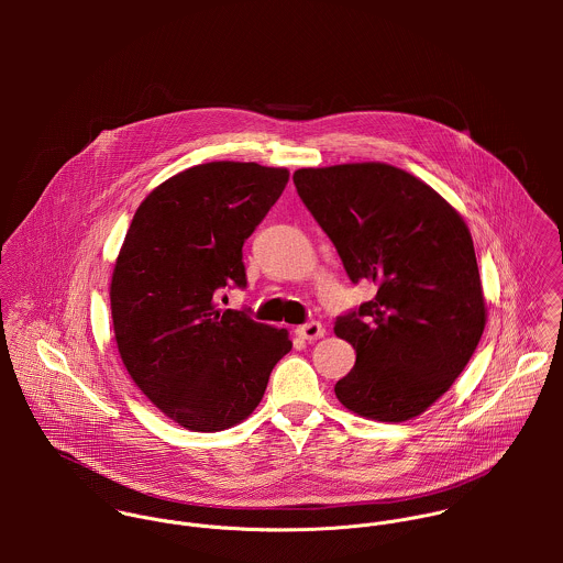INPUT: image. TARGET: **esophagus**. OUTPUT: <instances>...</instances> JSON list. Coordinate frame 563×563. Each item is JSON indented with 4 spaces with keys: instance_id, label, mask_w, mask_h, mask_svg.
<instances>
[{
    "instance_id": "obj_1",
    "label": "esophagus",
    "mask_w": 563,
    "mask_h": 563,
    "mask_svg": "<svg viewBox=\"0 0 563 563\" xmlns=\"http://www.w3.org/2000/svg\"><path fill=\"white\" fill-rule=\"evenodd\" d=\"M297 335L303 338V340H319L324 335V329H322L321 322L310 321L297 327Z\"/></svg>"
}]
</instances>
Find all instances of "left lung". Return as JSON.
Here are the masks:
<instances>
[{
    "instance_id": "obj_1",
    "label": "left lung",
    "mask_w": 563,
    "mask_h": 563,
    "mask_svg": "<svg viewBox=\"0 0 563 563\" xmlns=\"http://www.w3.org/2000/svg\"><path fill=\"white\" fill-rule=\"evenodd\" d=\"M297 192L371 301L338 317L355 349L335 384L353 413L401 422L438 401L466 368L483 327L479 266L464 219L424 181L382 162L299 168Z\"/></svg>"
}]
</instances>
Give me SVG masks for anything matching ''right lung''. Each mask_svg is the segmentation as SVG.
<instances>
[{
	"instance_id": "obj_1",
	"label": "right lung",
	"mask_w": 563,
	"mask_h": 563,
	"mask_svg": "<svg viewBox=\"0 0 563 563\" xmlns=\"http://www.w3.org/2000/svg\"><path fill=\"white\" fill-rule=\"evenodd\" d=\"M288 184L286 168L208 162L139 206L119 251L110 308L121 360L143 395L190 431H221L264 397L292 349L286 329L221 310L244 288L242 244Z\"/></svg>"
}]
</instances>
